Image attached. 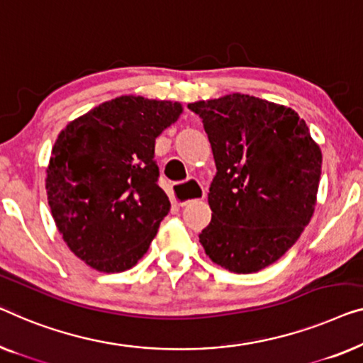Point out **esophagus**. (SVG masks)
Returning <instances> with one entry per match:
<instances>
[{"mask_svg": "<svg viewBox=\"0 0 363 363\" xmlns=\"http://www.w3.org/2000/svg\"><path fill=\"white\" fill-rule=\"evenodd\" d=\"M172 196L178 204H180V206H185L186 203L193 201V199H203L204 190H203V186L199 185L198 180L190 178L186 183H180V185L173 186Z\"/></svg>", "mask_w": 363, "mask_h": 363, "instance_id": "obj_1", "label": "esophagus"}]
</instances>
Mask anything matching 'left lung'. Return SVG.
I'll return each instance as SVG.
<instances>
[{
	"label": "left lung",
	"mask_w": 363,
	"mask_h": 363,
	"mask_svg": "<svg viewBox=\"0 0 363 363\" xmlns=\"http://www.w3.org/2000/svg\"><path fill=\"white\" fill-rule=\"evenodd\" d=\"M188 108L203 119L218 170L208 193L211 223L199 242L229 272L265 269L313 218L321 149L283 104L233 93Z\"/></svg>",
	"instance_id": "obj_1"
}]
</instances>
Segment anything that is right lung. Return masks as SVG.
I'll return each mask as SVG.
<instances>
[{
    "label": "right lung",
    "instance_id": "obj_1",
    "mask_svg": "<svg viewBox=\"0 0 363 363\" xmlns=\"http://www.w3.org/2000/svg\"><path fill=\"white\" fill-rule=\"evenodd\" d=\"M183 106L134 94L101 103L57 138L45 190L73 254L104 273L133 269L155 238L170 201L159 186L155 139Z\"/></svg>",
    "mask_w": 363,
    "mask_h": 363
}]
</instances>
